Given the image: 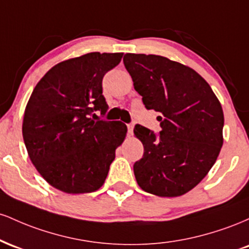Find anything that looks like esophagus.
<instances>
[{"mask_svg":"<svg viewBox=\"0 0 249 249\" xmlns=\"http://www.w3.org/2000/svg\"><path fill=\"white\" fill-rule=\"evenodd\" d=\"M127 131H128V134H132V132H133V124H127Z\"/></svg>","mask_w":249,"mask_h":249,"instance_id":"1","label":"esophagus"}]
</instances>
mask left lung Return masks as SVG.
I'll return each instance as SVG.
<instances>
[{
  "mask_svg": "<svg viewBox=\"0 0 249 249\" xmlns=\"http://www.w3.org/2000/svg\"><path fill=\"white\" fill-rule=\"evenodd\" d=\"M125 68L147 110L158 112L159 136L137 124L144 156L133 165L139 187L158 196H179L201 181L222 144L224 112L196 71L166 57L126 53Z\"/></svg>",
  "mask_w": 249,
  "mask_h": 249,
  "instance_id": "8db88e82",
  "label": "left lung"
}]
</instances>
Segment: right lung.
<instances>
[{"mask_svg":"<svg viewBox=\"0 0 249 249\" xmlns=\"http://www.w3.org/2000/svg\"><path fill=\"white\" fill-rule=\"evenodd\" d=\"M122 57L123 53H90L58 63L28 101L22 124L28 154L44 180L62 192L101 188L126 137L124 123L103 121L95 113L107 112L103 77Z\"/></svg>","mask_w":249,"mask_h":249,"instance_id":"add662e5","label":"right lung"}]
</instances>
